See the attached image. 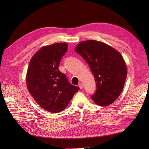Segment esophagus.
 <instances>
[{
	"instance_id": "obj_1",
	"label": "esophagus",
	"mask_w": 149,
	"mask_h": 149,
	"mask_svg": "<svg viewBox=\"0 0 149 149\" xmlns=\"http://www.w3.org/2000/svg\"><path fill=\"white\" fill-rule=\"evenodd\" d=\"M79 86L80 89H83V84H82V83H80V84H79Z\"/></svg>"
}]
</instances>
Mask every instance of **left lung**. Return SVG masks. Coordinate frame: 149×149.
<instances>
[{
  "label": "left lung",
  "mask_w": 149,
  "mask_h": 149,
  "mask_svg": "<svg viewBox=\"0 0 149 149\" xmlns=\"http://www.w3.org/2000/svg\"><path fill=\"white\" fill-rule=\"evenodd\" d=\"M75 51L89 65L97 89L91 96L100 106L110 105L119 97L127 77V67L121 54L112 47L96 40L83 41Z\"/></svg>",
  "instance_id": "1"
}]
</instances>
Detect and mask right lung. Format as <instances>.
Returning <instances> with one entry per match:
<instances>
[{"mask_svg": "<svg viewBox=\"0 0 149 149\" xmlns=\"http://www.w3.org/2000/svg\"><path fill=\"white\" fill-rule=\"evenodd\" d=\"M68 50L66 43L42 47L31 59L26 74L30 94L45 110L57 113L63 111L80 89L70 84L58 66Z\"/></svg>", "mask_w": 149, "mask_h": 149, "instance_id": "add662e5", "label": "right lung"}]
</instances>
